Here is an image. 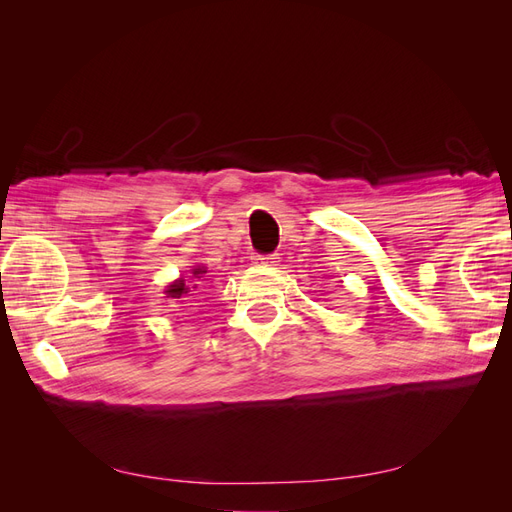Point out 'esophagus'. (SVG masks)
<instances>
[{
	"label": "esophagus",
	"mask_w": 512,
	"mask_h": 512,
	"mask_svg": "<svg viewBox=\"0 0 512 512\" xmlns=\"http://www.w3.org/2000/svg\"><path fill=\"white\" fill-rule=\"evenodd\" d=\"M275 262H280V260H277V254H267V256L258 254V256H254V265H258V267H273Z\"/></svg>",
	"instance_id": "esophagus-1"
}]
</instances>
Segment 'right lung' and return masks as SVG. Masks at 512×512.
I'll return each instance as SVG.
<instances>
[{
  "label": "right lung",
  "instance_id": "add662e5",
  "mask_svg": "<svg viewBox=\"0 0 512 512\" xmlns=\"http://www.w3.org/2000/svg\"><path fill=\"white\" fill-rule=\"evenodd\" d=\"M205 271V267H194L192 269V277H200ZM196 288V284L183 280V277H179V280H175L173 284H170L164 292L168 294V299H185V297H192V290Z\"/></svg>",
  "mask_w": 512,
  "mask_h": 512
}]
</instances>
